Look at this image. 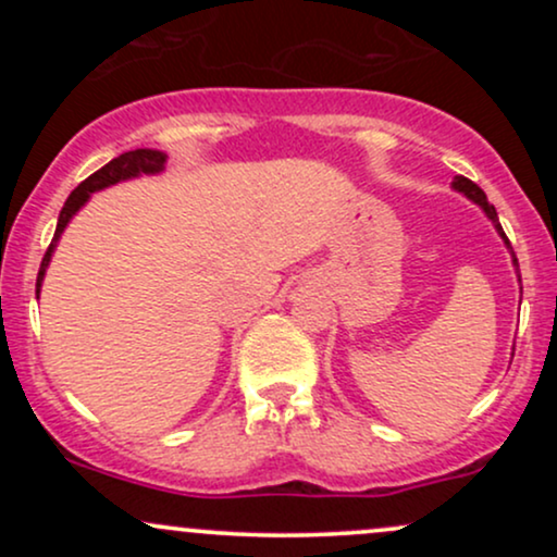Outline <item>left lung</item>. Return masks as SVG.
Returning a JSON list of instances; mask_svg holds the SVG:
<instances>
[{"label":"left lung","instance_id":"8db88e82","mask_svg":"<svg viewBox=\"0 0 557 557\" xmlns=\"http://www.w3.org/2000/svg\"><path fill=\"white\" fill-rule=\"evenodd\" d=\"M453 188H458L461 190V194H466L471 198V201H476L479 207L484 209V212H487V216L492 222H495V227H497V233L503 235L505 238V233H503V227H500V222H497V212H495V207H492V203L487 201V194H484L482 188H479V185L474 183V181H469V177H463V175H456V181H453ZM505 243H508V248H510V240L505 238ZM516 264H519V259H513Z\"/></svg>","mask_w":557,"mask_h":557}]
</instances>
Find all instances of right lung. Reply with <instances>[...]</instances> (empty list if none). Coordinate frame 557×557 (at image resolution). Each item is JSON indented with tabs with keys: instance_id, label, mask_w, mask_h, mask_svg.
Returning a JSON list of instances; mask_svg holds the SVG:
<instances>
[{
	"instance_id": "obj_1",
	"label": "right lung",
	"mask_w": 557,
	"mask_h": 557,
	"mask_svg": "<svg viewBox=\"0 0 557 557\" xmlns=\"http://www.w3.org/2000/svg\"><path fill=\"white\" fill-rule=\"evenodd\" d=\"M164 168V154L162 151H151V149H136V151H125V154H120L117 159H112L110 164H104L101 170H96L94 175H88L86 181H83L78 188L73 190V194L67 196L65 207H62L60 212V222H57V230H54V238L49 243L47 253H44L41 259V270H38V280H36V293H38V285H41L44 280V272H47L49 267V259H52V251H54V243L57 238L62 235V230L70 222V216H73L78 209L86 203V198L94 194V190H101L107 188V185H114L120 181H127V177H136V175H151V172H159Z\"/></svg>"
}]
</instances>
